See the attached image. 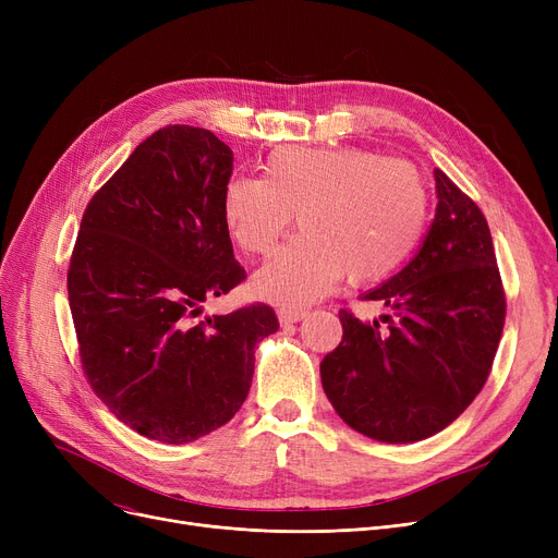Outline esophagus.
<instances>
[{
  "label": "esophagus",
  "instance_id": "esophagus-1",
  "mask_svg": "<svg viewBox=\"0 0 558 558\" xmlns=\"http://www.w3.org/2000/svg\"><path fill=\"white\" fill-rule=\"evenodd\" d=\"M307 314L310 312L303 310V307H282L278 312V318H280L282 326H291V324H299V320H303Z\"/></svg>",
  "mask_w": 558,
  "mask_h": 558
}]
</instances>
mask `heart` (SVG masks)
<instances>
[{"instance_id":"1","label":"heart","mask_w":558,"mask_h":558,"mask_svg":"<svg viewBox=\"0 0 558 558\" xmlns=\"http://www.w3.org/2000/svg\"><path fill=\"white\" fill-rule=\"evenodd\" d=\"M294 215L301 234L253 280L280 305L324 299L345 276L355 284L391 276L421 240L427 190L414 165L353 146H282L264 160L262 179L223 185L226 232L248 255H267Z\"/></svg>"}]
</instances>
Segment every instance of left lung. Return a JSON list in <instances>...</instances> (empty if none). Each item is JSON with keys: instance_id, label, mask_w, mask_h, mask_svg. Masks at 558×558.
I'll list each match as a JSON object with an SVG mask.
<instances>
[{"instance_id": "8db88e82", "label": "left lung", "mask_w": 558, "mask_h": 558, "mask_svg": "<svg viewBox=\"0 0 558 558\" xmlns=\"http://www.w3.org/2000/svg\"><path fill=\"white\" fill-rule=\"evenodd\" d=\"M436 215L407 267L364 294L389 312L373 324L339 312L341 343L320 383L345 425L383 444L446 429L486 385L507 299L486 217L436 169Z\"/></svg>"}]
</instances>
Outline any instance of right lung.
Returning <instances> with one entry per match:
<instances>
[{"instance_id":"add662e5","label":"right lung","mask_w":558,"mask_h":558,"mask_svg":"<svg viewBox=\"0 0 558 558\" xmlns=\"http://www.w3.org/2000/svg\"><path fill=\"white\" fill-rule=\"evenodd\" d=\"M232 151L208 129L146 137L90 198L68 271L78 357L93 391L124 425L183 446L244 404L255 345L276 312L246 305L194 320L246 271L221 217Z\"/></svg>"}]
</instances>
